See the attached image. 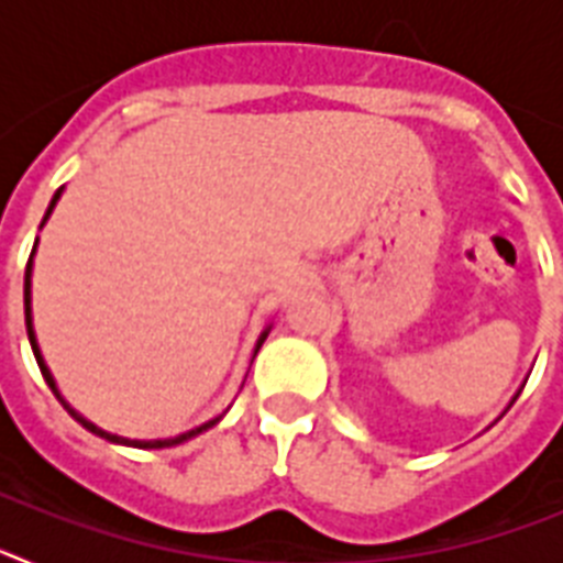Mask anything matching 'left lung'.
Instances as JSON below:
<instances>
[{
	"mask_svg": "<svg viewBox=\"0 0 563 563\" xmlns=\"http://www.w3.org/2000/svg\"><path fill=\"white\" fill-rule=\"evenodd\" d=\"M516 397H519V395H516ZM516 397H514V400H516ZM510 406H514V402H510Z\"/></svg>",
	"mask_w": 563,
	"mask_h": 563,
	"instance_id": "left-lung-1",
	"label": "left lung"
}]
</instances>
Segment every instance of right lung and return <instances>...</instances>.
Wrapping results in <instances>:
<instances>
[{
  "label": "right lung",
  "instance_id": "add662e5",
  "mask_svg": "<svg viewBox=\"0 0 563 563\" xmlns=\"http://www.w3.org/2000/svg\"><path fill=\"white\" fill-rule=\"evenodd\" d=\"M62 191H64V186L58 188L56 194H53V200H49V208H47V213H44L42 225H44V222H47V217H49V213H53V208H56V202H58V197H62ZM36 245H38V239H36ZM36 245H33V253H30V258H27V271H24V324H27V338H30V346H33V355H36V363H38V369H42L44 380H47V386H49V389H53V395L58 397V402H62L64 409L69 411V417H73V420H78V422H81V426H84V429H87V431H92V434H98V437H103V440H109V442H118V445H132V449H172V445H180V442L191 440V437L202 434V431H208V429H211V426H217V422H220V417H217V420H208V422H202V426H197V429L186 431V434L168 437V440H126V437L109 434V431L98 429L96 422H89L87 417H81V415H78V411L73 409V406H69L67 400H64V397H62V391H58L56 380H53V375H49V369H47V363H44V357H42V350H38L36 332H33V312H30V276H33V256H36ZM267 332H271V327H267V330L262 332V335H258V341H256V350H253V357H256V352L262 350V343H265Z\"/></svg>",
  "mask_w": 563,
  "mask_h": 563
}]
</instances>
